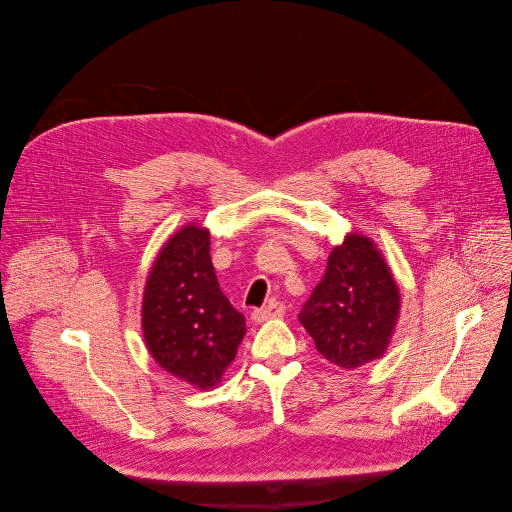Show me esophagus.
<instances>
[{
	"label": "esophagus",
	"mask_w": 512,
	"mask_h": 512,
	"mask_svg": "<svg viewBox=\"0 0 512 512\" xmlns=\"http://www.w3.org/2000/svg\"><path fill=\"white\" fill-rule=\"evenodd\" d=\"M284 311H286V306H284L282 302L272 300L270 304L262 306V309H254V311H252V321H254V323H264V321H268V319L282 317Z\"/></svg>",
	"instance_id": "34e87169"
}]
</instances>
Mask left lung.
<instances>
[{"label": "left lung", "instance_id": "1", "mask_svg": "<svg viewBox=\"0 0 512 512\" xmlns=\"http://www.w3.org/2000/svg\"><path fill=\"white\" fill-rule=\"evenodd\" d=\"M397 315L399 290L389 266L367 236L349 234L333 248L298 319L327 361L355 369L385 353Z\"/></svg>", "mask_w": 512, "mask_h": 512}]
</instances>
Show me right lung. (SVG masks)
I'll use <instances>...</instances> for the list:
<instances>
[{
  "instance_id": "right-lung-1",
  "label": "right lung",
  "mask_w": 512,
  "mask_h": 512,
  "mask_svg": "<svg viewBox=\"0 0 512 512\" xmlns=\"http://www.w3.org/2000/svg\"><path fill=\"white\" fill-rule=\"evenodd\" d=\"M141 321L147 349L165 371L199 389L222 381L246 321L218 284L208 230L189 224L161 248L145 284Z\"/></svg>"
}]
</instances>
